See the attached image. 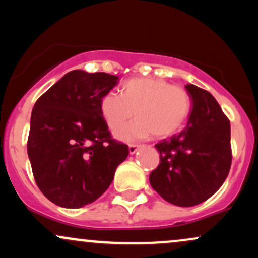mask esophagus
I'll return each instance as SVG.
<instances>
[{
    "mask_svg": "<svg viewBox=\"0 0 258 258\" xmlns=\"http://www.w3.org/2000/svg\"><path fill=\"white\" fill-rule=\"evenodd\" d=\"M137 150H138V146H136V144H130L128 146V152L131 155H133V154L137 152Z\"/></svg>",
    "mask_w": 258,
    "mask_h": 258,
    "instance_id": "esophagus-1",
    "label": "esophagus"
}]
</instances>
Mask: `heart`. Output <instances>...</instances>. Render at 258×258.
Listing matches in <instances>:
<instances>
[{
	"mask_svg": "<svg viewBox=\"0 0 258 258\" xmlns=\"http://www.w3.org/2000/svg\"><path fill=\"white\" fill-rule=\"evenodd\" d=\"M190 97L179 86L153 78L131 79L123 85L122 94L108 92L100 99V112L112 131L132 119L137 120L116 133L122 141L144 138L162 139L184 125L190 114Z\"/></svg>",
	"mask_w": 258,
	"mask_h": 258,
	"instance_id": "b5f03b06",
	"label": "heart"
}]
</instances>
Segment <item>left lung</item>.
<instances>
[{
  "label": "left lung",
  "mask_w": 258,
  "mask_h": 258,
  "mask_svg": "<svg viewBox=\"0 0 258 258\" xmlns=\"http://www.w3.org/2000/svg\"><path fill=\"white\" fill-rule=\"evenodd\" d=\"M193 102L188 125L155 148L160 164L149 176L160 197L177 206L198 205L211 198L232 165L230 122L210 92L185 85Z\"/></svg>",
  "instance_id": "1"
}]
</instances>
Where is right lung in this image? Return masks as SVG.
<instances>
[{"label":"right lung","mask_w":258,"mask_h":258,"mask_svg":"<svg viewBox=\"0 0 258 258\" xmlns=\"http://www.w3.org/2000/svg\"><path fill=\"white\" fill-rule=\"evenodd\" d=\"M117 82L110 74L73 70L35 103L28 155L35 182L55 205L93 203L128 156V147L111 138L100 112V99Z\"/></svg>","instance_id":"right-lung-1"}]
</instances>
